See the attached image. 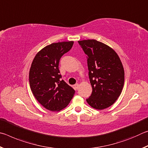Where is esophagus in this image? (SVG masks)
Listing matches in <instances>:
<instances>
[{
	"label": "esophagus",
	"instance_id": "esophagus-1",
	"mask_svg": "<svg viewBox=\"0 0 148 148\" xmlns=\"http://www.w3.org/2000/svg\"><path fill=\"white\" fill-rule=\"evenodd\" d=\"M74 89H76V90H77L79 89V84H75L74 86Z\"/></svg>",
	"mask_w": 148,
	"mask_h": 148
}]
</instances>
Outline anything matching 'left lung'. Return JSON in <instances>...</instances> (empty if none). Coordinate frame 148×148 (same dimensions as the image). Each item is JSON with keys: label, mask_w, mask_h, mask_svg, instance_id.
<instances>
[{"label": "left lung", "mask_w": 148, "mask_h": 148, "mask_svg": "<svg viewBox=\"0 0 148 148\" xmlns=\"http://www.w3.org/2000/svg\"><path fill=\"white\" fill-rule=\"evenodd\" d=\"M78 43L87 55L92 93L86 99L90 106L103 110L112 106L121 95L125 72L118 55L112 47L96 40Z\"/></svg>", "instance_id": "left-lung-1"}]
</instances>
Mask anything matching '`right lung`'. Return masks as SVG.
<instances>
[{"mask_svg":"<svg viewBox=\"0 0 148 148\" xmlns=\"http://www.w3.org/2000/svg\"><path fill=\"white\" fill-rule=\"evenodd\" d=\"M74 42L53 43L37 53L29 71V84L32 94L45 108L60 111L74 97V89L61 79L59 69L61 57L68 52Z\"/></svg>","mask_w":148,"mask_h":148,"instance_id":"add662e5","label":"right lung"}]
</instances>
